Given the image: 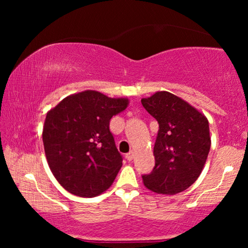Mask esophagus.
<instances>
[{
    "instance_id": "34e87169",
    "label": "esophagus",
    "mask_w": 248,
    "mask_h": 248,
    "mask_svg": "<svg viewBox=\"0 0 248 248\" xmlns=\"http://www.w3.org/2000/svg\"><path fill=\"white\" fill-rule=\"evenodd\" d=\"M133 157H134V155H133V152H132V151H130L128 154L125 155V158H126L128 161H131L132 159H133Z\"/></svg>"
}]
</instances>
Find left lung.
I'll list each match as a JSON object with an SVG mask.
<instances>
[{
  "label": "left lung",
  "mask_w": 248,
  "mask_h": 248,
  "mask_svg": "<svg viewBox=\"0 0 248 248\" xmlns=\"http://www.w3.org/2000/svg\"><path fill=\"white\" fill-rule=\"evenodd\" d=\"M141 103L159 124L154 148L155 164L150 174L142 175L143 184L158 194L185 191L198 179L208 158L209 122L185 100L167 91H158Z\"/></svg>",
  "instance_id": "1"
}]
</instances>
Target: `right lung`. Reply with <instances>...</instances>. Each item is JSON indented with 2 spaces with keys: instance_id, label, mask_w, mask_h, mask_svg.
<instances>
[{
  "instance_id": "add662e5",
  "label": "right lung",
  "mask_w": 248,
  "mask_h": 248,
  "mask_svg": "<svg viewBox=\"0 0 248 248\" xmlns=\"http://www.w3.org/2000/svg\"><path fill=\"white\" fill-rule=\"evenodd\" d=\"M127 104L125 98L87 90L64 98L47 113L43 130L47 162L67 192L93 198L113 184L123 157L109 122Z\"/></svg>"
}]
</instances>
